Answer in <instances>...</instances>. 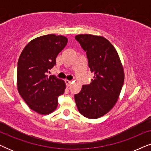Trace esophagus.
<instances>
[{
  "instance_id": "1",
  "label": "esophagus",
  "mask_w": 151,
  "mask_h": 151,
  "mask_svg": "<svg viewBox=\"0 0 151 151\" xmlns=\"http://www.w3.org/2000/svg\"><path fill=\"white\" fill-rule=\"evenodd\" d=\"M65 83H66V85H67V86H69L71 84V81H70V80H66Z\"/></svg>"
}]
</instances>
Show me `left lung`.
<instances>
[{"label": "left lung", "instance_id": "8db88e82", "mask_svg": "<svg viewBox=\"0 0 151 151\" xmlns=\"http://www.w3.org/2000/svg\"><path fill=\"white\" fill-rule=\"evenodd\" d=\"M86 51L93 79L74 96L76 106L83 116L96 119L110 111L120 94L124 73L116 49L104 37L80 34L75 37Z\"/></svg>", "mask_w": 151, "mask_h": 151}]
</instances>
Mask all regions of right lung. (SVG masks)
<instances>
[{
  "mask_svg": "<svg viewBox=\"0 0 151 151\" xmlns=\"http://www.w3.org/2000/svg\"><path fill=\"white\" fill-rule=\"evenodd\" d=\"M67 42L65 36L55 34L38 37L26 45L18 59V91L29 107L39 114L54 111L58 98L65 92V82L47 73L55 65L57 55Z\"/></svg>",
  "mask_w": 151,
  "mask_h": 151,
  "instance_id": "right-lung-1",
  "label": "right lung"
}]
</instances>
